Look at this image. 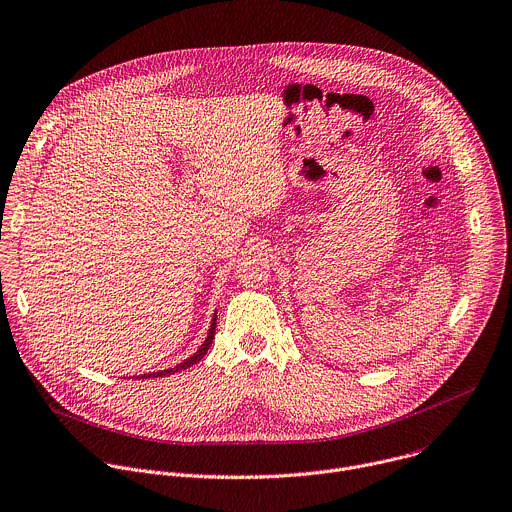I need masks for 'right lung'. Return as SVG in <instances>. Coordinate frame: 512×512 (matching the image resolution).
Returning a JSON list of instances; mask_svg holds the SVG:
<instances>
[{
	"label": "right lung",
	"mask_w": 512,
	"mask_h": 512,
	"mask_svg": "<svg viewBox=\"0 0 512 512\" xmlns=\"http://www.w3.org/2000/svg\"><path fill=\"white\" fill-rule=\"evenodd\" d=\"M215 327H217V311H215V315H213V321H211V327H209V333H207V337H205V342H203V346L191 356V358H187L185 362H181V364H177L175 368H166V370H158V372H150V374H142L140 378L142 380H146V378H162V376H170V374H177V372H183V370H189L191 366H195L205 354H207V350L211 348V344H213V339H215Z\"/></svg>",
	"instance_id": "1"
}]
</instances>
